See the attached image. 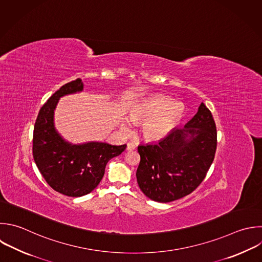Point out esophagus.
I'll return each instance as SVG.
<instances>
[{
  "label": "esophagus",
  "instance_id": "34e87169",
  "mask_svg": "<svg viewBox=\"0 0 262 262\" xmlns=\"http://www.w3.org/2000/svg\"><path fill=\"white\" fill-rule=\"evenodd\" d=\"M135 147L136 146H135V144L133 142H128L127 143V149L128 150H133V149H135Z\"/></svg>",
  "mask_w": 262,
  "mask_h": 262
}]
</instances>
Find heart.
<instances>
[{"mask_svg": "<svg viewBox=\"0 0 262 262\" xmlns=\"http://www.w3.org/2000/svg\"><path fill=\"white\" fill-rule=\"evenodd\" d=\"M184 114L181 102H173L164 95H154L138 102L130 112V119L142 123L141 134L148 141H159L167 137L180 123ZM128 131V125L123 126Z\"/></svg>", "mask_w": 262, "mask_h": 262, "instance_id": "1", "label": "heart"}]
</instances>
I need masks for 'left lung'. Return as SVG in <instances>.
Masks as SVG:
<instances>
[{
  "label": "left lung",
  "instance_id": "left-lung-1",
  "mask_svg": "<svg viewBox=\"0 0 262 262\" xmlns=\"http://www.w3.org/2000/svg\"><path fill=\"white\" fill-rule=\"evenodd\" d=\"M217 147L213 116L202 102L184 126L158 143L139 145L137 182L152 201L168 203L192 192L205 179Z\"/></svg>",
  "mask_w": 262,
  "mask_h": 262
}]
</instances>
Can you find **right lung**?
<instances>
[{
    "mask_svg": "<svg viewBox=\"0 0 262 262\" xmlns=\"http://www.w3.org/2000/svg\"><path fill=\"white\" fill-rule=\"evenodd\" d=\"M83 90L79 78L63 85L41 107L33 136L35 163L46 182L68 196H82L91 192L101 181L107 162L121 155L126 144L104 142L71 144L56 132L53 115L58 99Z\"/></svg>",
    "mask_w": 262,
    "mask_h": 262,
    "instance_id": "add662e5",
    "label": "right lung"
}]
</instances>
